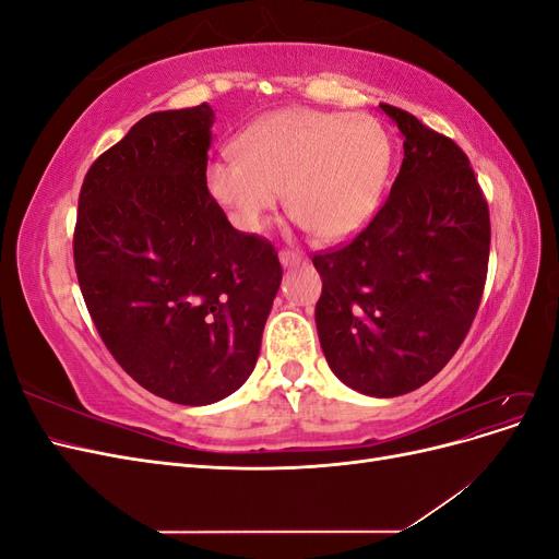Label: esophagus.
Instances as JSON below:
<instances>
[{"label":"esophagus","instance_id":"obj_1","mask_svg":"<svg viewBox=\"0 0 559 559\" xmlns=\"http://www.w3.org/2000/svg\"><path fill=\"white\" fill-rule=\"evenodd\" d=\"M280 261H282L284 267H289V265L306 263V257H302L300 251H294V249H282V251H280Z\"/></svg>","mask_w":559,"mask_h":559}]
</instances>
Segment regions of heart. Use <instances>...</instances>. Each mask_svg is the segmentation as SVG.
Here are the masks:
<instances>
[{
    "instance_id": "b5f03b06",
    "label": "heart",
    "mask_w": 559,
    "mask_h": 559,
    "mask_svg": "<svg viewBox=\"0 0 559 559\" xmlns=\"http://www.w3.org/2000/svg\"><path fill=\"white\" fill-rule=\"evenodd\" d=\"M235 151L207 165V189L245 233L263 230L286 191L300 226L349 238L378 212L392 170V140L370 114L282 109L253 121Z\"/></svg>"
}]
</instances>
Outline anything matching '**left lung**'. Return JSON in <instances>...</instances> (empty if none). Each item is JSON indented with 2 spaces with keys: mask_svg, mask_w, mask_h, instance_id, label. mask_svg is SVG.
Returning <instances> with one entry per match:
<instances>
[{
  "mask_svg": "<svg viewBox=\"0 0 559 559\" xmlns=\"http://www.w3.org/2000/svg\"><path fill=\"white\" fill-rule=\"evenodd\" d=\"M403 134L392 193L352 242L314 253V308L337 380L392 399L429 382L476 319L489 210L464 151L408 111L380 105Z\"/></svg>",
  "mask_w": 559,
  "mask_h": 559,
  "instance_id": "8db88e82",
  "label": "left lung"
}]
</instances>
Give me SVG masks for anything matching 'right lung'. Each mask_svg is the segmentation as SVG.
Listing matches in <instances>:
<instances>
[{"label": "right lung", "mask_w": 559, "mask_h": 559, "mask_svg": "<svg viewBox=\"0 0 559 559\" xmlns=\"http://www.w3.org/2000/svg\"><path fill=\"white\" fill-rule=\"evenodd\" d=\"M210 105L156 111L83 179L74 265L95 329L126 373L181 405L251 376L282 282L275 247L230 226L207 189Z\"/></svg>", "instance_id": "1"}]
</instances>
